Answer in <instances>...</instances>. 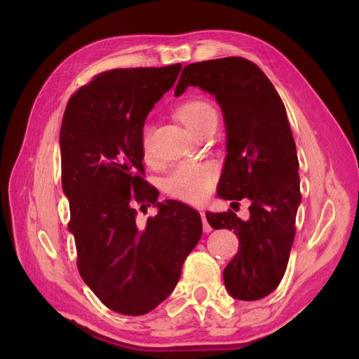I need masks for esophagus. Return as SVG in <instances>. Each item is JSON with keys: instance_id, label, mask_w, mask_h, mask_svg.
I'll use <instances>...</instances> for the list:
<instances>
[{"instance_id": "esophagus-1", "label": "esophagus", "mask_w": 359, "mask_h": 359, "mask_svg": "<svg viewBox=\"0 0 359 359\" xmlns=\"http://www.w3.org/2000/svg\"><path fill=\"white\" fill-rule=\"evenodd\" d=\"M201 217H202V224H203V231H205V233H210V231L212 230V228H211V225L208 224L207 216H205V212H203V211L201 212Z\"/></svg>"}]
</instances>
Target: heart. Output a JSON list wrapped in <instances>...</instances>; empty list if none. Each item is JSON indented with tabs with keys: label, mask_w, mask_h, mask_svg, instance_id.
Instances as JSON below:
<instances>
[{
	"label": "heart",
	"mask_w": 359,
	"mask_h": 359,
	"mask_svg": "<svg viewBox=\"0 0 359 359\" xmlns=\"http://www.w3.org/2000/svg\"><path fill=\"white\" fill-rule=\"evenodd\" d=\"M177 117L191 129L201 134L205 128L217 121V112L210 102L191 98L177 108ZM140 144L147 160L152 158L151 125L144 123L140 133ZM217 180V170L210 163L184 162L174 168L165 180V191L174 199L188 203H202L211 194Z\"/></svg>",
	"instance_id": "heart-1"
}]
</instances>
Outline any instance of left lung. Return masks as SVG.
<instances>
[{"instance_id": "left-lung-1", "label": "left lung", "mask_w": 359, "mask_h": 359, "mask_svg": "<svg viewBox=\"0 0 359 359\" xmlns=\"http://www.w3.org/2000/svg\"><path fill=\"white\" fill-rule=\"evenodd\" d=\"M188 86L212 94L224 112L226 158L217 193L238 203L250 199V217L207 212L208 224L233 230L238 253L224 270L236 299L270 294L284 276L296 234L301 203L299 162L285 106L261 67L242 57H225L185 66L175 95Z\"/></svg>"}]
</instances>
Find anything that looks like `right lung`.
Here are the masks:
<instances>
[{
  "mask_svg": "<svg viewBox=\"0 0 359 359\" xmlns=\"http://www.w3.org/2000/svg\"><path fill=\"white\" fill-rule=\"evenodd\" d=\"M180 63L118 67L74 93L60 129L62 185L80 276L106 307L128 316L154 310L179 282L202 236L201 215L177 201L157 202L144 180L140 133ZM159 212L136 222V207Z\"/></svg>",
  "mask_w": 359,
  "mask_h": 359,
  "instance_id": "1",
  "label": "right lung"
}]
</instances>
